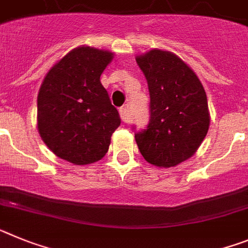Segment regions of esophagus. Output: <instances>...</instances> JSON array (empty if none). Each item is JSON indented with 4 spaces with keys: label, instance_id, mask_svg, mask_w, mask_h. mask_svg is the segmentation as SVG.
<instances>
[{
    "label": "esophagus",
    "instance_id": "obj_1",
    "mask_svg": "<svg viewBox=\"0 0 248 248\" xmlns=\"http://www.w3.org/2000/svg\"><path fill=\"white\" fill-rule=\"evenodd\" d=\"M120 116H121L122 121H124V124H127V122H128V107H121V108H120Z\"/></svg>",
    "mask_w": 248,
    "mask_h": 248
}]
</instances>
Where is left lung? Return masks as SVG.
Masks as SVG:
<instances>
[{
	"mask_svg": "<svg viewBox=\"0 0 248 248\" xmlns=\"http://www.w3.org/2000/svg\"><path fill=\"white\" fill-rule=\"evenodd\" d=\"M150 90L147 128L135 135L146 161L175 167L199 150L210 127L207 96L188 64L170 51L154 48L136 57Z\"/></svg>",
	"mask_w": 248,
	"mask_h": 248,
	"instance_id": "8db88e82",
	"label": "left lung"
}]
</instances>
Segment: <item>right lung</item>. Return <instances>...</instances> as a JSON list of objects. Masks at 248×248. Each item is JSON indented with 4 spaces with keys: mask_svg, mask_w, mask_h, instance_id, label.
<instances>
[{
    "mask_svg": "<svg viewBox=\"0 0 248 248\" xmlns=\"http://www.w3.org/2000/svg\"><path fill=\"white\" fill-rule=\"evenodd\" d=\"M115 53L79 46L45 76L37 96V128L53 154L73 165L97 162L121 118L100 77Z\"/></svg>",
    "mask_w": 248,
    "mask_h": 248,
    "instance_id": "right-lung-1",
    "label": "right lung"
}]
</instances>
